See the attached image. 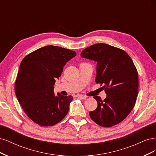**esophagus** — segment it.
<instances>
[{"label": "esophagus", "mask_w": 156, "mask_h": 156, "mask_svg": "<svg viewBox=\"0 0 156 156\" xmlns=\"http://www.w3.org/2000/svg\"><path fill=\"white\" fill-rule=\"evenodd\" d=\"M77 97L78 98L82 99V100H84V99H86V98H87V96H86L81 95V94H78V95L77 96Z\"/></svg>", "instance_id": "esophagus-1"}]
</instances>
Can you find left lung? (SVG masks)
Returning <instances> with one entry per match:
<instances>
[{
	"instance_id": "left-lung-1",
	"label": "left lung",
	"mask_w": 156,
	"mask_h": 156,
	"mask_svg": "<svg viewBox=\"0 0 156 156\" xmlns=\"http://www.w3.org/2000/svg\"><path fill=\"white\" fill-rule=\"evenodd\" d=\"M81 56L97 62L96 82L103 84L107 94L104 100L94 97L98 107L90 112L91 119L103 127L119 124L133 109L138 95V73L133 62L125 51L105 44L88 47Z\"/></svg>"
}]
</instances>
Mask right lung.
Segmentation results:
<instances>
[{
	"mask_svg": "<svg viewBox=\"0 0 156 156\" xmlns=\"http://www.w3.org/2000/svg\"><path fill=\"white\" fill-rule=\"evenodd\" d=\"M76 56L75 51L47 45L27 55L21 61L15 92L26 115L41 126H51L66 116L72 96L55 95V79L63 67Z\"/></svg>",
	"mask_w": 156,
	"mask_h": 156,
	"instance_id": "obj_1",
	"label": "right lung"
}]
</instances>
